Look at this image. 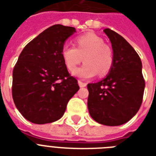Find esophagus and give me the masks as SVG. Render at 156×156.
Segmentation results:
<instances>
[{
  "label": "esophagus",
  "mask_w": 156,
  "mask_h": 156,
  "mask_svg": "<svg viewBox=\"0 0 156 156\" xmlns=\"http://www.w3.org/2000/svg\"><path fill=\"white\" fill-rule=\"evenodd\" d=\"M78 85H79V87H85L86 86H87V83H84V82H83V81L78 80Z\"/></svg>",
  "instance_id": "obj_1"
}]
</instances>
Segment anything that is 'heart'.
Segmentation results:
<instances>
[{
  "label": "heart",
  "mask_w": 156,
  "mask_h": 156,
  "mask_svg": "<svg viewBox=\"0 0 156 156\" xmlns=\"http://www.w3.org/2000/svg\"><path fill=\"white\" fill-rule=\"evenodd\" d=\"M61 56L66 68L73 71L83 61L85 64L73 74L82 78H89L97 73L104 75L108 73L113 64L112 49L105 44L102 38L93 33H87L75 39V47L64 46Z\"/></svg>",
  "instance_id": "b5f03b06"
}]
</instances>
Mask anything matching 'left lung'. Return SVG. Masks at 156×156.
<instances>
[{
	"instance_id": "8db88e82",
	"label": "left lung",
	"mask_w": 156,
	"mask_h": 156,
	"mask_svg": "<svg viewBox=\"0 0 156 156\" xmlns=\"http://www.w3.org/2000/svg\"><path fill=\"white\" fill-rule=\"evenodd\" d=\"M104 31L112 44L113 64L106 78L87 84V107L98 123L121 126L138 112L143 102V66L138 54L121 35L109 28Z\"/></svg>"
}]
</instances>
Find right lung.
<instances>
[{"label": "right lung", "instance_id": "add662e5", "mask_svg": "<svg viewBox=\"0 0 156 156\" xmlns=\"http://www.w3.org/2000/svg\"><path fill=\"white\" fill-rule=\"evenodd\" d=\"M72 27H50L26 45L13 70L12 95L16 108L27 121L46 124L62 117L69 100L78 90L61 56Z\"/></svg>", "mask_w": 156, "mask_h": 156}]
</instances>
